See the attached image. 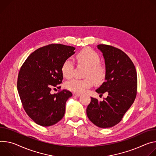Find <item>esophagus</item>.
<instances>
[{
  "mask_svg": "<svg viewBox=\"0 0 156 156\" xmlns=\"http://www.w3.org/2000/svg\"><path fill=\"white\" fill-rule=\"evenodd\" d=\"M74 96H76V97H79L80 96V94H78V93H74L73 94Z\"/></svg>",
  "mask_w": 156,
  "mask_h": 156,
  "instance_id": "34e87169",
  "label": "esophagus"
}]
</instances>
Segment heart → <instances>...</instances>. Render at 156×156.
I'll return each mask as SVG.
<instances>
[{"label": "heart", "instance_id": "1", "mask_svg": "<svg viewBox=\"0 0 156 156\" xmlns=\"http://www.w3.org/2000/svg\"><path fill=\"white\" fill-rule=\"evenodd\" d=\"M79 64L86 66L83 79H74L66 84V87L71 91L80 94L92 87L94 82L101 83L105 80L107 71L105 67L100 64V56L94 50L87 48L81 50L76 56ZM74 64L69 59H66L61 66V73L64 77L70 79L73 76Z\"/></svg>", "mask_w": 156, "mask_h": 156}]
</instances>
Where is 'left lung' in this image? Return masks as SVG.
I'll use <instances>...</instances> for the list:
<instances>
[{
	"mask_svg": "<svg viewBox=\"0 0 156 156\" xmlns=\"http://www.w3.org/2000/svg\"><path fill=\"white\" fill-rule=\"evenodd\" d=\"M105 59L107 75L95 91L108 94L103 101L91 97L86 112L97 126L106 128L117 125L133 103L137 93V73L134 65L123 51L107 44H98Z\"/></svg>",
	"mask_w": 156,
	"mask_h": 156,
	"instance_id": "8db88e82",
	"label": "left lung"
}]
</instances>
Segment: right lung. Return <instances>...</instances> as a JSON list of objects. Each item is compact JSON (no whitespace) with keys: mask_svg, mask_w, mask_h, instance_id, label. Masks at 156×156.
Here are the masks:
<instances>
[{"mask_svg":"<svg viewBox=\"0 0 156 156\" xmlns=\"http://www.w3.org/2000/svg\"><path fill=\"white\" fill-rule=\"evenodd\" d=\"M75 49L61 44L43 46L32 53L20 69L17 90L21 101L29 117L40 126L53 125L64 115L72 93L63 90L51 94V90L61 83L62 64L75 53Z\"/></svg>","mask_w":156,"mask_h":156,"instance_id":"1","label":"right lung"}]
</instances>
